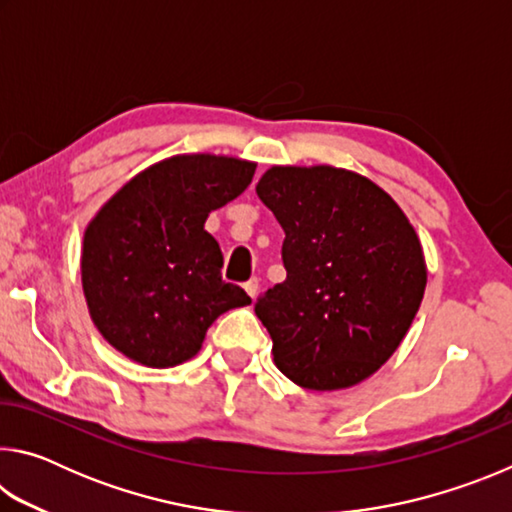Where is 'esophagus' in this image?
<instances>
[{
  "label": "esophagus",
  "instance_id": "esophagus-1",
  "mask_svg": "<svg viewBox=\"0 0 512 512\" xmlns=\"http://www.w3.org/2000/svg\"><path fill=\"white\" fill-rule=\"evenodd\" d=\"M244 287H246V291H248V296L255 300L257 291H259V280H257V277H253V280H248V282L244 284Z\"/></svg>",
  "mask_w": 512,
  "mask_h": 512
}]
</instances>
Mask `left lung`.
Here are the masks:
<instances>
[{"label": "left lung", "instance_id": "left-lung-1", "mask_svg": "<svg viewBox=\"0 0 512 512\" xmlns=\"http://www.w3.org/2000/svg\"><path fill=\"white\" fill-rule=\"evenodd\" d=\"M257 196L284 230L287 280L255 314L275 366L311 391L359 384L391 359L427 284L418 235L384 189L334 167H273Z\"/></svg>", "mask_w": 512, "mask_h": 512}]
</instances>
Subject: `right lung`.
Returning <instances> with one entry per match:
<instances>
[{
  "label": "right lung",
  "mask_w": 512,
  "mask_h": 512,
  "mask_svg": "<svg viewBox=\"0 0 512 512\" xmlns=\"http://www.w3.org/2000/svg\"><path fill=\"white\" fill-rule=\"evenodd\" d=\"M255 164L176 155L142 171L94 216L83 241V291L112 348L151 368L201 350L223 311L250 305L223 282V253L205 230L212 210L253 183Z\"/></svg>",
  "instance_id": "right-lung-1"
}]
</instances>
